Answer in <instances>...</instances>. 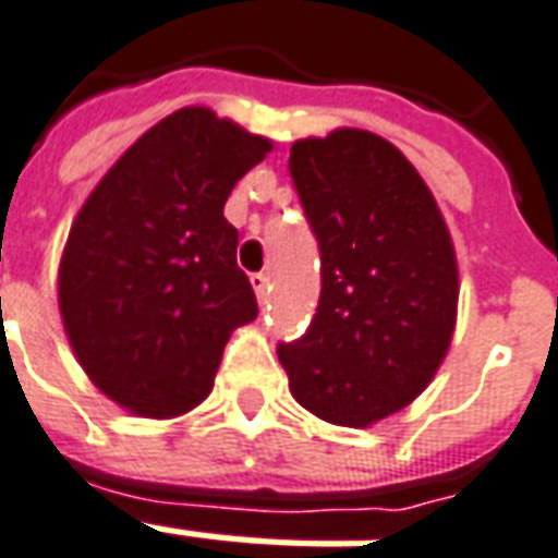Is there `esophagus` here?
<instances>
[{
  "mask_svg": "<svg viewBox=\"0 0 558 558\" xmlns=\"http://www.w3.org/2000/svg\"><path fill=\"white\" fill-rule=\"evenodd\" d=\"M251 289H254L257 301H266V295H269V275H263V271L251 275Z\"/></svg>",
  "mask_w": 558,
  "mask_h": 558,
  "instance_id": "esophagus-1",
  "label": "esophagus"
}]
</instances>
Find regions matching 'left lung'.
Masks as SVG:
<instances>
[{
    "mask_svg": "<svg viewBox=\"0 0 558 558\" xmlns=\"http://www.w3.org/2000/svg\"><path fill=\"white\" fill-rule=\"evenodd\" d=\"M289 172L322 251V298L278 360L316 418L372 427L410 407L445 363L457 248L418 169L372 131L295 140Z\"/></svg>",
    "mask_w": 558,
    "mask_h": 558,
    "instance_id": "obj_1",
    "label": "left lung"
}]
</instances>
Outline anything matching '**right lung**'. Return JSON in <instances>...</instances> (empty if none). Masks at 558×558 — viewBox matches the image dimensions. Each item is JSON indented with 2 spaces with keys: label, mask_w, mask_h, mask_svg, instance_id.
<instances>
[{
  "label": "right lung",
  "mask_w": 558,
  "mask_h": 558,
  "mask_svg": "<svg viewBox=\"0 0 558 558\" xmlns=\"http://www.w3.org/2000/svg\"><path fill=\"white\" fill-rule=\"evenodd\" d=\"M271 151L210 108L151 125L81 204L58 266V310L93 386L140 418H178L213 392L257 301L225 202Z\"/></svg>",
  "instance_id": "add662e5"
}]
</instances>
